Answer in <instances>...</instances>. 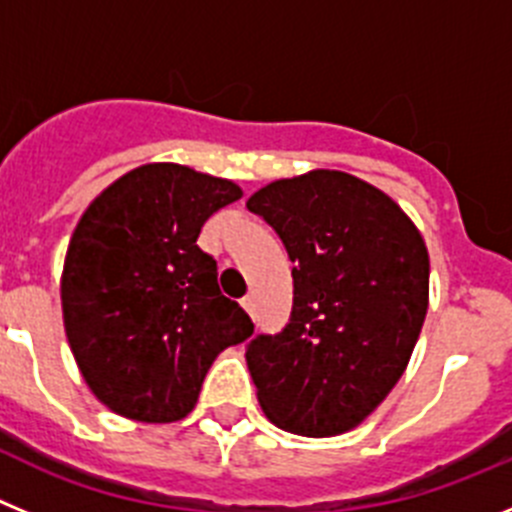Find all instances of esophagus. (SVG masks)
<instances>
[{
    "label": "esophagus",
    "instance_id": "1",
    "mask_svg": "<svg viewBox=\"0 0 512 512\" xmlns=\"http://www.w3.org/2000/svg\"><path fill=\"white\" fill-rule=\"evenodd\" d=\"M241 305H243V310H246L248 315H251V318H253V312H256V300H253V295H246V297H243Z\"/></svg>",
    "mask_w": 512,
    "mask_h": 512
}]
</instances>
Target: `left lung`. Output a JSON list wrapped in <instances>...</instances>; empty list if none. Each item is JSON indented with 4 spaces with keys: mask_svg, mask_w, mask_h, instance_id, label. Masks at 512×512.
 <instances>
[{
    "mask_svg": "<svg viewBox=\"0 0 512 512\" xmlns=\"http://www.w3.org/2000/svg\"><path fill=\"white\" fill-rule=\"evenodd\" d=\"M246 207L295 264L289 323L246 346L261 408L300 436L351 431L390 395L423 328V238L387 194L343 171L279 179Z\"/></svg>",
    "mask_w": 512,
    "mask_h": 512,
    "instance_id": "8db88e82",
    "label": "left lung"
}]
</instances>
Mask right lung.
<instances>
[{
    "instance_id": "1",
    "label": "right lung",
    "mask_w": 512,
    "mask_h": 512,
    "mask_svg": "<svg viewBox=\"0 0 512 512\" xmlns=\"http://www.w3.org/2000/svg\"><path fill=\"white\" fill-rule=\"evenodd\" d=\"M235 200L228 179L148 164L81 215L63 264V325L81 377L117 415L184 418L215 356L253 333L197 246L207 217Z\"/></svg>"
}]
</instances>
